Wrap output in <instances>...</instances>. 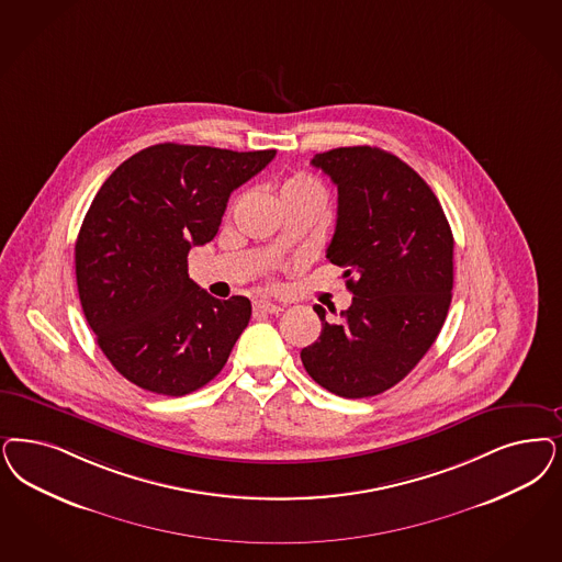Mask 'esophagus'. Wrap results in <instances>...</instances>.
<instances>
[{"mask_svg":"<svg viewBox=\"0 0 562 562\" xmlns=\"http://www.w3.org/2000/svg\"><path fill=\"white\" fill-rule=\"evenodd\" d=\"M255 311H257V313L278 315V313L284 311V307H282V305H276V303H270V301H257V303H255Z\"/></svg>","mask_w":562,"mask_h":562,"instance_id":"obj_1","label":"esophagus"}]
</instances>
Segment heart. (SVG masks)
Wrapping results in <instances>:
<instances>
[{
    "label": "heart",
    "instance_id": "heart-1",
    "mask_svg": "<svg viewBox=\"0 0 562 562\" xmlns=\"http://www.w3.org/2000/svg\"><path fill=\"white\" fill-rule=\"evenodd\" d=\"M289 194L315 196V199H319L324 205H326V199H328L326 187H324L317 178L305 175V172H296V175H292L291 178H286V180L282 182L280 196H289Z\"/></svg>",
    "mask_w": 562,
    "mask_h": 562
}]
</instances>
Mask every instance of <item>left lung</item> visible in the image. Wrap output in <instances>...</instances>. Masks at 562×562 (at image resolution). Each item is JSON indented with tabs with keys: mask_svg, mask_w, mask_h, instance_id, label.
<instances>
[{
	"mask_svg": "<svg viewBox=\"0 0 562 562\" xmlns=\"http://www.w3.org/2000/svg\"><path fill=\"white\" fill-rule=\"evenodd\" d=\"M311 164L338 187L326 257L347 270L352 303L338 322L313 307L322 334L301 350V361L338 396H375L424 359L445 326L454 240L434 191L396 155L338 147Z\"/></svg>",
	"mask_w": 562,
	"mask_h": 562,
	"instance_id": "8db88e82",
	"label": "left lung"
}]
</instances>
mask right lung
Segmentation results:
<instances>
[{"mask_svg":"<svg viewBox=\"0 0 562 562\" xmlns=\"http://www.w3.org/2000/svg\"><path fill=\"white\" fill-rule=\"evenodd\" d=\"M276 155L161 143L101 184L75 247L87 324L110 363L143 390L184 396L212 382L251 319L189 278V251L213 240L234 189Z\"/></svg>","mask_w":562,"mask_h":562,"instance_id":"add662e5","label":"right lung"}]
</instances>
